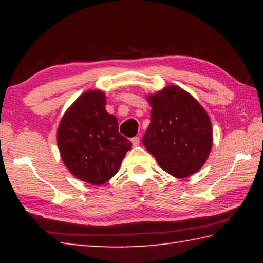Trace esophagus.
Segmentation results:
<instances>
[{
    "instance_id": "1",
    "label": "esophagus",
    "mask_w": 263,
    "mask_h": 263,
    "mask_svg": "<svg viewBox=\"0 0 263 263\" xmlns=\"http://www.w3.org/2000/svg\"><path fill=\"white\" fill-rule=\"evenodd\" d=\"M131 141H132L133 146H138V145H139V142H140V139H139V137H135V138H132Z\"/></svg>"
}]
</instances>
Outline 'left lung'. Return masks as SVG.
<instances>
[{
  "instance_id": "left-lung-1",
  "label": "left lung",
  "mask_w": 263,
  "mask_h": 263,
  "mask_svg": "<svg viewBox=\"0 0 263 263\" xmlns=\"http://www.w3.org/2000/svg\"><path fill=\"white\" fill-rule=\"evenodd\" d=\"M151 123L142 144L164 172L184 179L205 163L212 146L211 121L189 92L169 86L147 97Z\"/></svg>"
}]
</instances>
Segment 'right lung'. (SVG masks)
<instances>
[{"mask_svg": "<svg viewBox=\"0 0 263 263\" xmlns=\"http://www.w3.org/2000/svg\"><path fill=\"white\" fill-rule=\"evenodd\" d=\"M103 91L88 90L66 111L57 131L65 166L79 180L101 185L119 171L131 141L118 132V121L106 112Z\"/></svg>", "mask_w": 263, "mask_h": 263, "instance_id": "right-lung-1", "label": "right lung"}]
</instances>
